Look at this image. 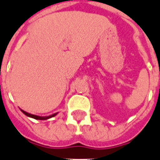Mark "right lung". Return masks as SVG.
<instances>
[{"label": "right lung", "mask_w": 160, "mask_h": 160, "mask_svg": "<svg viewBox=\"0 0 160 160\" xmlns=\"http://www.w3.org/2000/svg\"><path fill=\"white\" fill-rule=\"evenodd\" d=\"M21 111L24 113L25 115H27L28 117H30V118H33V119H40V120H46V119H50V118H53V117H54L55 115L58 113V112H56V113H53V114L52 115H49V116H45V117H41V116H38V115H34V114H31V113H28V112H27L23 111V110H22L21 109Z\"/></svg>", "instance_id": "1"}]
</instances>
